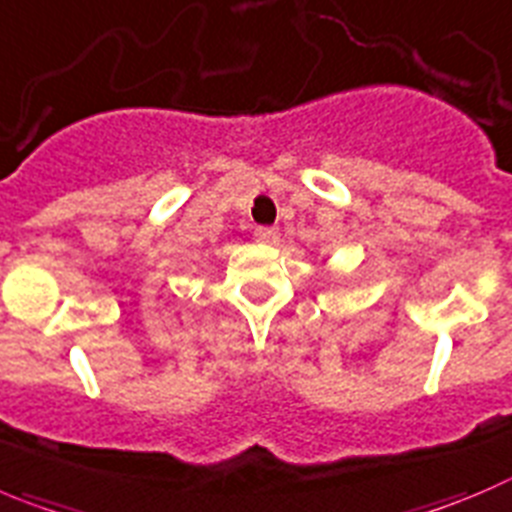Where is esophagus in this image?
I'll use <instances>...</instances> for the list:
<instances>
[{"mask_svg": "<svg viewBox=\"0 0 512 512\" xmlns=\"http://www.w3.org/2000/svg\"><path fill=\"white\" fill-rule=\"evenodd\" d=\"M256 238H259L261 243H276V241H279V228H276V226L256 228Z\"/></svg>", "mask_w": 512, "mask_h": 512, "instance_id": "obj_1", "label": "esophagus"}]
</instances>
